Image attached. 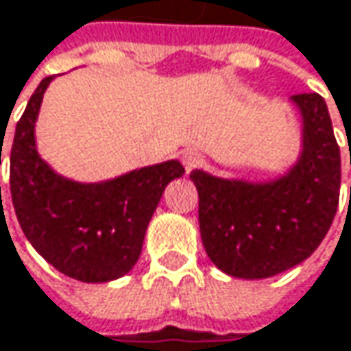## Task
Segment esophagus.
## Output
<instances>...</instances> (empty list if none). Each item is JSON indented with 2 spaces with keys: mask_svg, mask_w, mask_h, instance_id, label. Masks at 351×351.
Wrapping results in <instances>:
<instances>
[{
  "mask_svg": "<svg viewBox=\"0 0 351 351\" xmlns=\"http://www.w3.org/2000/svg\"><path fill=\"white\" fill-rule=\"evenodd\" d=\"M204 162V157L200 155V153H196V151H186L184 155H182V165H184V169L191 173L194 169H198L200 165Z\"/></svg>",
  "mask_w": 351,
  "mask_h": 351,
  "instance_id": "1",
  "label": "esophagus"
}]
</instances>
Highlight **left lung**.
<instances>
[{
  "instance_id": "obj_1",
  "label": "left lung",
  "mask_w": 351,
  "mask_h": 351,
  "mask_svg": "<svg viewBox=\"0 0 351 351\" xmlns=\"http://www.w3.org/2000/svg\"><path fill=\"white\" fill-rule=\"evenodd\" d=\"M302 155L281 178L252 184L192 171L206 253L223 273L265 279L298 265L328 234L340 200V147L326 101L298 94Z\"/></svg>"
}]
</instances>
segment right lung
Masks as SVG:
<instances>
[{
  "label": "right lung",
  "mask_w": 351,
  "mask_h": 351,
  "mask_svg": "<svg viewBox=\"0 0 351 351\" xmlns=\"http://www.w3.org/2000/svg\"><path fill=\"white\" fill-rule=\"evenodd\" d=\"M51 80L43 78L15 128L9 155L13 208L25 237L56 271L82 282L114 281L137 263L162 191L184 175V167L167 160L98 184L58 176L35 147V121Z\"/></svg>",
  "instance_id": "obj_1"
}]
</instances>
